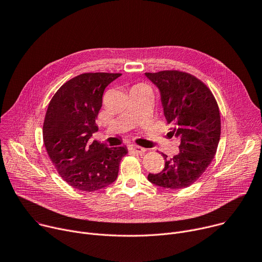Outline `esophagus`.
Wrapping results in <instances>:
<instances>
[{"label":"esophagus","instance_id":"1","mask_svg":"<svg viewBox=\"0 0 262 262\" xmlns=\"http://www.w3.org/2000/svg\"><path fill=\"white\" fill-rule=\"evenodd\" d=\"M128 151H130V152H136V154H140V155H141V154H144V152L146 151V149L143 148V147H141V146L132 144V145L128 146Z\"/></svg>","mask_w":262,"mask_h":262}]
</instances>
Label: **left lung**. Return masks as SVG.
<instances>
[{"label": "left lung", "instance_id": "8db88e82", "mask_svg": "<svg viewBox=\"0 0 262 262\" xmlns=\"http://www.w3.org/2000/svg\"><path fill=\"white\" fill-rule=\"evenodd\" d=\"M161 91L167 124L179 139V154L165 159V168L148 180L165 189L188 188L213 160L221 136V116L210 89L198 78L180 70L146 72Z\"/></svg>", "mask_w": 262, "mask_h": 262}]
</instances>
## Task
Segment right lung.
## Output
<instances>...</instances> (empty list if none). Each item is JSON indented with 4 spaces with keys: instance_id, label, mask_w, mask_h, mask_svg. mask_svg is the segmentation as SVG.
Masks as SVG:
<instances>
[{
    "instance_id": "right-lung-1",
    "label": "right lung",
    "mask_w": 262,
    "mask_h": 262,
    "mask_svg": "<svg viewBox=\"0 0 262 262\" xmlns=\"http://www.w3.org/2000/svg\"><path fill=\"white\" fill-rule=\"evenodd\" d=\"M121 73L86 72L63 84L51 99L43 122V142L59 175L73 189L94 192L113 183L125 146L91 142L105 87Z\"/></svg>"
}]
</instances>
